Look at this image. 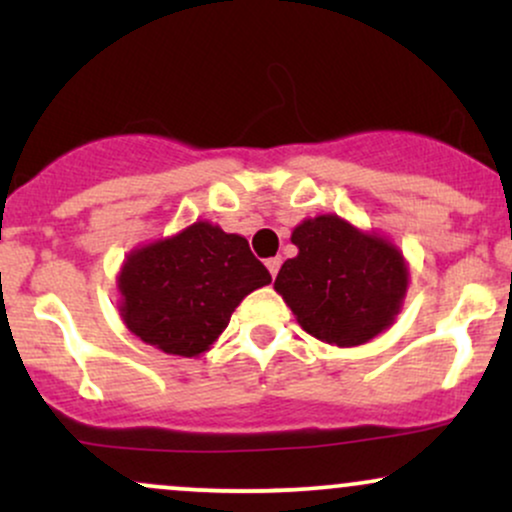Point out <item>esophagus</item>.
Masks as SVG:
<instances>
[{"label": "esophagus", "mask_w": 512, "mask_h": 512, "mask_svg": "<svg viewBox=\"0 0 512 512\" xmlns=\"http://www.w3.org/2000/svg\"><path fill=\"white\" fill-rule=\"evenodd\" d=\"M279 267H281V260H279V257H269V260H267V269H269V274H272V276L279 274Z\"/></svg>", "instance_id": "1"}]
</instances>
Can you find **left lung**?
Masks as SVG:
<instances>
[{
	"mask_svg": "<svg viewBox=\"0 0 512 512\" xmlns=\"http://www.w3.org/2000/svg\"><path fill=\"white\" fill-rule=\"evenodd\" d=\"M298 255L281 264L274 289L301 327L327 344H366L395 320L407 291L402 255L339 216H317L293 231Z\"/></svg>",
	"mask_w": 512,
	"mask_h": 512,
	"instance_id": "left-lung-1",
	"label": "left lung"
}]
</instances>
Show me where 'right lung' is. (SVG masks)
Here are the masks:
<instances>
[{"label": "right lung", "instance_id": "obj_1", "mask_svg": "<svg viewBox=\"0 0 512 512\" xmlns=\"http://www.w3.org/2000/svg\"><path fill=\"white\" fill-rule=\"evenodd\" d=\"M272 274L248 240L207 221L134 250L120 272L122 317L146 344L175 356L207 351L233 310Z\"/></svg>", "mask_w": 512, "mask_h": 512}]
</instances>
